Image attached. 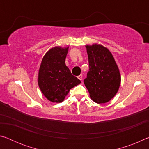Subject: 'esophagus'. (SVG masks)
<instances>
[{"mask_svg": "<svg viewBox=\"0 0 149 149\" xmlns=\"http://www.w3.org/2000/svg\"><path fill=\"white\" fill-rule=\"evenodd\" d=\"M77 78H78V79H79V80L81 81V80L83 79V76H82V75H81V74L79 75V76H77Z\"/></svg>", "mask_w": 149, "mask_h": 149, "instance_id": "esophagus-1", "label": "esophagus"}]
</instances>
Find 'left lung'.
I'll return each instance as SVG.
<instances>
[{"mask_svg":"<svg viewBox=\"0 0 149 149\" xmlns=\"http://www.w3.org/2000/svg\"><path fill=\"white\" fill-rule=\"evenodd\" d=\"M89 70L84 82L93 101L102 104L112 99L119 89L121 77L114 57L102 45L86 46Z\"/></svg>","mask_w":149,"mask_h":149,"instance_id":"8db88e82","label":"left lung"}]
</instances>
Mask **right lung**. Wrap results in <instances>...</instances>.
<instances>
[{"label": "right lung", "instance_id": "right-lung-1", "mask_svg": "<svg viewBox=\"0 0 149 149\" xmlns=\"http://www.w3.org/2000/svg\"><path fill=\"white\" fill-rule=\"evenodd\" d=\"M68 47H55L47 52L39 68L38 84L48 100L61 102L69 91L81 83L65 64Z\"/></svg>", "mask_w": 149, "mask_h": 149}]
</instances>
